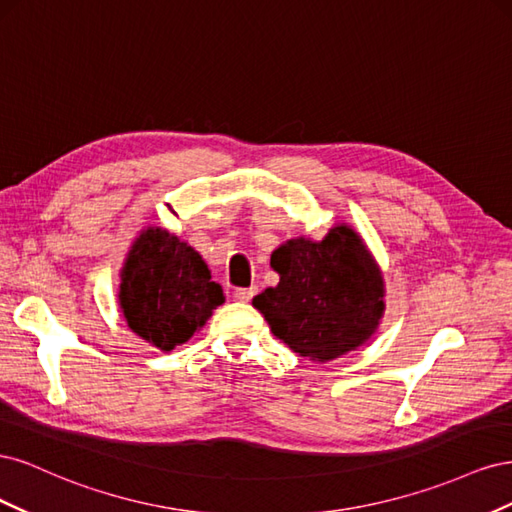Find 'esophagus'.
<instances>
[{
  "label": "esophagus",
  "mask_w": 512,
  "mask_h": 512,
  "mask_svg": "<svg viewBox=\"0 0 512 512\" xmlns=\"http://www.w3.org/2000/svg\"><path fill=\"white\" fill-rule=\"evenodd\" d=\"M254 294H256V286H252V288H237V290H235V297H237L239 301H243V303L252 301Z\"/></svg>",
  "instance_id": "34e87169"
}]
</instances>
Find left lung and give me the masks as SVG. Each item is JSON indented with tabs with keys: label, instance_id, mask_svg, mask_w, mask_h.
Here are the masks:
<instances>
[{
	"label": "left lung",
	"instance_id": "left-lung-1",
	"mask_svg": "<svg viewBox=\"0 0 512 512\" xmlns=\"http://www.w3.org/2000/svg\"><path fill=\"white\" fill-rule=\"evenodd\" d=\"M280 284L252 305L271 333L305 359L327 363L367 344L384 316V277L363 237L335 224L320 241L294 237L271 254Z\"/></svg>",
	"mask_w": 512,
	"mask_h": 512
}]
</instances>
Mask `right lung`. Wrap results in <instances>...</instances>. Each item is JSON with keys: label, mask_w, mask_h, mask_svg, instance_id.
Instances as JSON below:
<instances>
[{"label": "right lung", "mask_w": 512, "mask_h": 512, "mask_svg": "<svg viewBox=\"0 0 512 512\" xmlns=\"http://www.w3.org/2000/svg\"><path fill=\"white\" fill-rule=\"evenodd\" d=\"M119 280L117 297L128 327L162 352L188 342L224 303L203 256L160 226L138 232Z\"/></svg>", "instance_id": "1"}]
</instances>
